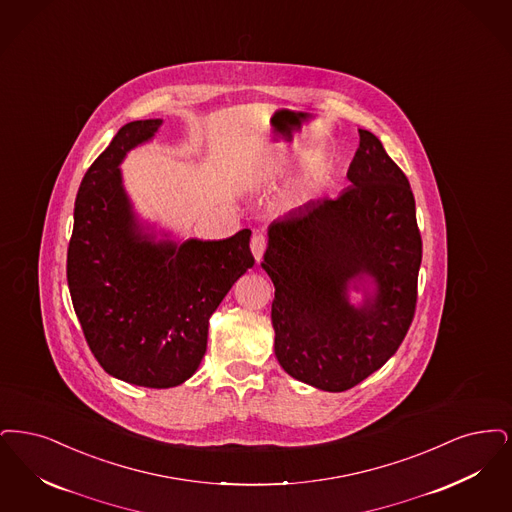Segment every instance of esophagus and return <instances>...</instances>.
<instances>
[{
	"instance_id": "1",
	"label": "esophagus",
	"mask_w": 512,
	"mask_h": 512,
	"mask_svg": "<svg viewBox=\"0 0 512 512\" xmlns=\"http://www.w3.org/2000/svg\"><path fill=\"white\" fill-rule=\"evenodd\" d=\"M250 250H252V254H254L256 262H260V260H262V256H264V252H266V237H264L262 233H254V235H252Z\"/></svg>"
}]
</instances>
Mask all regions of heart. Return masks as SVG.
I'll return each instance as SVG.
<instances>
[{"label": "heart", "mask_w": 512, "mask_h": 512, "mask_svg": "<svg viewBox=\"0 0 512 512\" xmlns=\"http://www.w3.org/2000/svg\"><path fill=\"white\" fill-rule=\"evenodd\" d=\"M304 197V191L300 189V187H292L289 193H287V200H289L290 204H296V202H300Z\"/></svg>", "instance_id": "obj_1"}]
</instances>
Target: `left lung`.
<instances>
[{
	"label": "left lung",
	"mask_w": 512,
	"mask_h": 512,
	"mask_svg": "<svg viewBox=\"0 0 512 512\" xmlns=\"http://www.w3.org/2000/svg\"><path fill=\"white\" fill-rule=\"evenodd\" d=\"M348 179L336 199L271 223L262 262L275 287L277 361L325 392L354 388L398 352L423 260L411 185L377 135L359 130ZM350 289L364 292L359 307Z\"/></svg>",
	"instance_id": "left-lung-1"
}]
</instances>
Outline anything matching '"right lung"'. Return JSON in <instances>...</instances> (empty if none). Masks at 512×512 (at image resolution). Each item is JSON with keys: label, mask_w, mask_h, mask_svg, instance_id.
Returning a JSON list of instances; mask_svg holds the SVG:
<instances>
[{"label": "right lung", "mask_w": 512, "mask_h": 512, "mask_svg": "<svg viewBox=\"0 0 512 512\" xmlns=\"http://www.w3.org/2000/svg\"><path fill=\"white\" fill-rule=\"evenodd\" d=\"M160 126V118L122 126L89 166L67 254L70 298L91 354L111 377L145 388L193 377L206 354L210 315L254 266L250 229L185 243L143 233L118 166Z\"/></svg>", "instance_id": "add662e5"}]
</instances>
